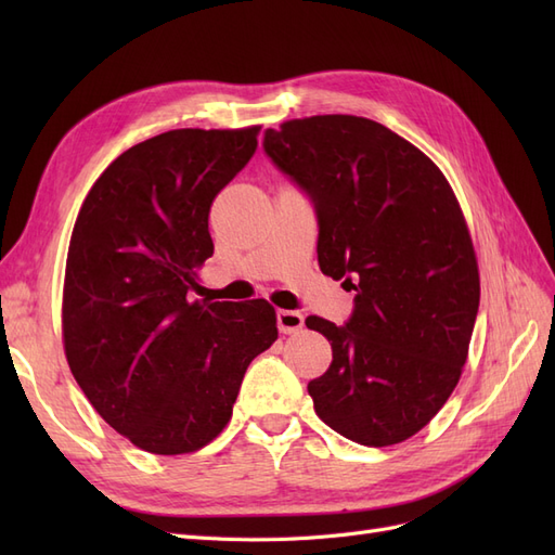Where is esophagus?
I'll return each instance as SVG.
<instances>
[{
  "label": "esophagus",
  "mask_w": 555,
  "mask_h": 555,
  "mask_svg": "<svg viewBox=\"0 0 555 555\" xmlns=\"http://www.w3.org/2000/svg\"><path fill=\"white\" fill-rule=\"evenodd\" d=\"M278 328L280 333H298L304 328V314L294 310H278Z\"/></svg>",
  "instance_id": "esophagus-1"
}]
</instances>
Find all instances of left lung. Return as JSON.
Instances as JSON below:
<instances>
[{"mask_svg":"<svg viewBox=\"0 0 555 555\" xmlns=\"http://www.w3.org/2000/svg\"><path fill=\"white\" fill-rule=\"evenodd\" d=\"M263 147L312 198L322 273L357 292L345 326L306 319L333 349L308 384L314 412L351 442H405L456 389L479 310L459 198L422 150L367 117L282 122Z\"/></svg>","mask_w":555,"mask_h":555,"instance_id":"obj_1","label":"left lung"}]
</instances>
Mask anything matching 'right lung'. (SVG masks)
Segmentation results:
<instances>
[{
    "instance_id": "1",
    "label": "right lung",
    "mask_w": 555,
    "mask_h": 555,
    "mask_svg": "<svg viewBox=\"0 0 555 555\" xmlns=\"http://www.w3.org/2000/svg\"><path fill=\"white\" fill-rule=\"evenodd\" d=\"M261 127L173 129L129 147L82 201L66 255L62 340L104 422L143 451L192 453L224 430L251 359L278 340L263 298L192 300L212 257L215 196Z\"/></svg>"
}]
</instances>
